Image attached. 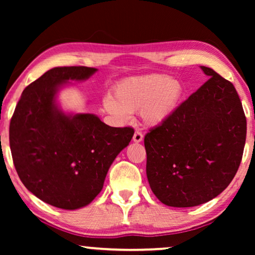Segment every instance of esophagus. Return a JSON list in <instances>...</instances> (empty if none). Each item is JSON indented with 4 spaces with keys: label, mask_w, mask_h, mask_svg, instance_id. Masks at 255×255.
<instances>
[{
    "label": "esophagus",
    "mask_w": 255,
    "mask_h": 255,
    "mask_svg": "<svg viewBox=\"0 0 255 255\" xmlns=\"http://www.w3.org/2000/svg\"><path fill=\"white\" fill-rule=\"evenodd\" d=\"M132 140L135 141V143H140V141L143 140V133L140 131H135L132 136Z\"/></svg>",
    "instance_id": "1"
}]
</instances>
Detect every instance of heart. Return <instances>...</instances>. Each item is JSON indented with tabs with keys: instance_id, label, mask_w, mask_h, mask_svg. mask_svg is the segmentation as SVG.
Segmentation results:
<instances>
[{
	"instance_id": "heart-1",
	"label": "heart",
	"mask_w": 255,
	"mask_h": 255,
	"mask_svg": "<svg viewBox=\"0 0 255 255\" xmlns=\"http://www.w3.org/2000/svg\"><path fill=\"white\" fill-rule=\"evenodd\" d=\"M182 93V84L166 75L132 76L119 82L112 97L105 98L103 106L123 124L130 120V114L139 111L146 125L158 126L175 110Z\"/></svg>"
}]
</instances>
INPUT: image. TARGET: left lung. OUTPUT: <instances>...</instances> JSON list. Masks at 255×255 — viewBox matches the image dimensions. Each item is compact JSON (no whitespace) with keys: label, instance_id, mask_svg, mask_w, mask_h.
<instances>
[{"label":"left lung","instance_id":"left-lung-1","mask_svg":"<svg viewBox=\"0 0 255 255\" xmlns=\"http://www.w3.org/2000/svg\"><path fill=\"white\" fill-rule=\"evenodd\" d=\"M209 80L145 136L149 187L170 207H195L214 199L241 164L247 118L230 81L200 66Z\"/></svg>","mask_w":255,"mask_h":255}]
</instances>
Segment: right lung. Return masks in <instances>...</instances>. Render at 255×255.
Wrapping results in <instances>:
<instances>
[{
    "label": "right lung",
    "instance_id": "obj_1",
    "mask_svg": "<svg viewBox=\"0 0 255 255\" xmlns=\"http://www.w3.org/2000/svg\"><path fill=\"white\" fill-rule=\"evenodd\" d=\"M98 72L85 66L54 67L24 89L10 124V147L20 180L57 208L88 206L103 188L111 164L133 136L130 127L106 125L93 114L65 112L60 90Z\"/></svg>",
    "mask_w": 255,
    "mask_h": 255
}]
</instances>
